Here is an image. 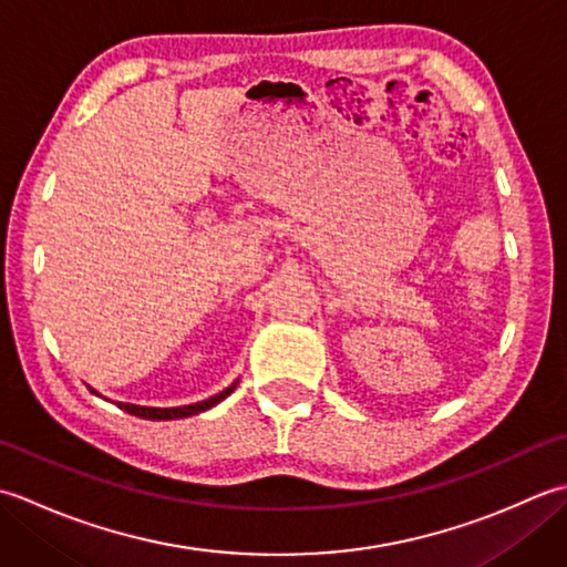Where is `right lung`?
I'll return each mask as SVG.
<instances>
[{"label": "right lung", "instance_id": "add662e5", "mask_svg": "<svg viewBox=\"0 0 567 567\" xmlns=\"http://www.w3.org/2000/svg\"><path fill=\"white\" fill-rule=\"evenodd\" d=\"M234 382L231 388H226L224 392L209 396V400L204 402H197V404H187V406H173V409H158V406H138V404H118L124 409V412L134 414V416H141V419H151V421H167V419H185V416H192V414H199V412H207V409H212L214 404H219L221 400H226L228 394H231L236 390ZM94 392V390H92ZM97 394V392H94Z\"/></svg>", "mask_w": 567, "mask_h": 567}]
</instances>
